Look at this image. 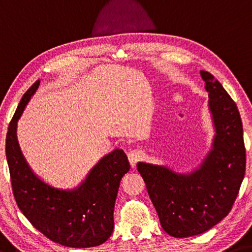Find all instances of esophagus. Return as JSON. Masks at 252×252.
Returning a JSON list of instances; mask_svg holds the SVG:
<instances>
[{"label":"esophagus","mask_w":252,"mask_h":252,"mask_svg":"<svg viewBox=\"0 0 252 252\" xmlns=\"http://www.w3.org/2000/svg\"><path fill=\"white\" fill-rule=\"evenodd\" d=\"M139 158H140V151L138 149H130L127 151V159H129V161L132 167H134L135 162L138 161Z\"/></svg>","instance_id":"1"}]
</instances>
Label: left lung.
<instances>
[{
  "instance_id": "8db88e82",
  "label": "left lung",
  "mask_w": 252,
  "mask_h": 252,
  "mask_svg": "<svg viewBox=\"0 0 252 252\" xmlns=\"http://www.w3.org/2000/svg\"><path fill=\"white\" fill-rule=\"evenodd\" d=\"M201 76L215 129L212 149L201 166L182 174L166 166L137 165L162 229L175 238L204 233L224 219L245 177L246 148L238 107L212 74L201 70Z\"/></svg>"
}]
</instances>
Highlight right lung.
I'll list each match as a JSON object with an SVG mask.
<instances>
[{
  "instance_id": "obj_1",
  "label": "right lung",
  "mask_w": 252,
  "mask_h": 252,
  "mask_svg": "<svg viewBox=\"0 0 252 252\" xmlns=\"http://www.w3.org/2000/svg\"><path fill=\"white\" fill-rule=\"evenodd\" d=\"M35 82L20 101L5 140L15 202L35 229L51 241L70 248H90L105 242L114 227V204L120 182L130 169L126 155L115 149L104 156L74 189H59L37 177L28 165L17 138V123L39 87Z\"/></svg>"
}]
</instances>
